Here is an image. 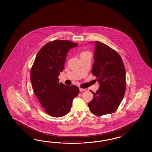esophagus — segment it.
<instances>
[{
  "label": "esophagus",
  "mask_w": 152,
  "mask_h": 152,
  "mask_svg": "<svg viewBox=\"0 0 152 152\" xmlns=\"http://www.w3.org/2000/svg\"><path fill=\"white\" fill-rule=\"evenodd\" d=\"M79 89H80V92H83V91H84L86 90L85 88H80Z\"/></svg>",
  "instance_id": "obj_1"
}]
</instances>
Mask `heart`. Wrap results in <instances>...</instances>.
I'll list each match as a JSON object with an SVG mask.
<instances>
[{
    "mask_svg": "<svg viewBox=\"0 0 152 152\" xmlns=\"http://www.w3.org/2000/svg\"><path fill=\"white\" fill-rule=\"evenodd\" d=\"M88 52H88V51H83V52H82L80 53V55H83V54H85V53H88Z\"/></svg>",
    "mask_w": 152,
    "mask_h": 152,
    "instance_id": "heart-1",
    "label": "heart"
}]
</instances>
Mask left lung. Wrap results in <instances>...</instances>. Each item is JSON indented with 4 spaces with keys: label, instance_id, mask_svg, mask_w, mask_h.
I'll return each mask as SVG.
<instances>
[{
    "label": "left lung",
    "instance_id": "left-lung-1",
    "mask_svg": "<svg viewBox=\"0 0 152 152\" xmlns=\"http://www.w3.org/2000/svg\"><path fill=\"white\" fill-rule=\"evenodd\" d=\"M94 63L92 73L96 77L100 88L88 104L94 114H112L118 109L126 88L124 65L119 53L109 46L95 41Z\"/></svg>",
    "mask_w": 152,
    "mask_h": 152
}]
</instances>
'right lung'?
<instances>
[{
    "mask_svg": "<svg viewBox=\"0 0 152 152\" xmlns=\"http://www.w3.org/2000/svg\"><path fill=\"white\" fill-rule=\"evenodd\" d=\"M78 45L67 40H55L46 43L38 52L31 70L33 90L48 115L64 116L69 113L72 100L79 88L59 83L60 72L64 69L67 53Z\"/></svg>",
    "mask_w": 152,
    "mask_h": 152,
    "instance_id": "right-lung-1",
    "label": "right lung"
}]
</instances>
